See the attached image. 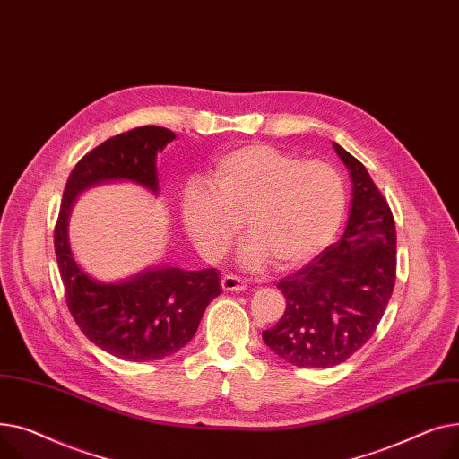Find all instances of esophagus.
I'll return each mask as SVG.
<instances>
[{
	"label": "esophagus",
	"mask_w": 459,
	"mask_h": 459,
	"mask_svg": "<svg viewBox=\"0 0 459 459\" xmlns=\"http://www.w3.org/2000/svg\"><path fill=\"white\" fill-rule=\"evenodd\" d=\"M222 289L226 292H240L247 289V280H242L240 276H235V274H226L222 278Z\"/></svg>",
	"instance_id": "obj_1"
}]
</instances>
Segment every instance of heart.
<instances>
[{
  "instance_id": "obj_1",
  "label": "heart",
  "mask_w": 459,
  "mask_h": 459,
  "mask_svg": "<svg viewBox=\"0 0 459 459\" xmlns=\"http://www.w3.org/2000/svg\"><path fill=\"white\" fill-rule=\"evenodd\" d=\"M344 207V183L332 165L250 144L214 160L207 185L185 186L181 221L209 261L230 252L245 221L250 238L242 261L252 268L273 261L280 271H290L330 245Z\"/></svg>"
}]
</instances>
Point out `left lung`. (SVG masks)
<instances>
[{"label": "left lung", "mask_w": 459, "mask_h": 459, "mask_svg": "<svg viewBox=\"0 0 459 459\" xmlns=\"http://www.w3.org/2000/svg\"><path fill=\"white\" fill-rule=\"evenodd\" d=\"M354 183L344 235L278 289L285 313L263 332L264 344L294 367L328 368L372 337L396 280V228L391 207L367 169L333 143Z\"/></svg>", "instance_id": "obj_1"}]
</instances>
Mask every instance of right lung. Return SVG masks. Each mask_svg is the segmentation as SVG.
I'll return each instance as SVG.
<instances>
[{
    "label": "right lung",
    "instance_id": "add662e5",
    "mask_svg": "<svg viewBox=\"0 0 459 459\" xmlns=\"http://www.w3.org/2000/svg\"><path fill=\"white\" fill-rule=\"evenodd\" d=\"M174 137L167 127L143 126L115 134L81 157L68 176L53 230L66 306L75 325L96 346L126 361L163 359L191 341L205 307L221 294L219 273L159 266L124 283H100L72 257L68 214L81 191L103 181L127 179L157 193L155 155Z\"/></svg>",
    "mask_w": 459,
    "mask_h": 459
}]
</instances>
